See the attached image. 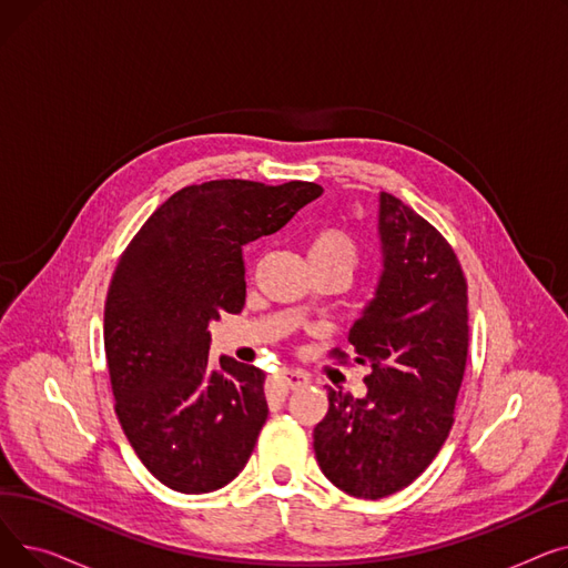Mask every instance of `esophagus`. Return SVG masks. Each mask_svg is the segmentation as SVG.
I'll use <instances>...</instances> for the list:
<instances>
[{
  "mask_svg": "<svg viewBox=\"0 0 568 568\" xmlns=\"http://www.w3.org/2000/svg\"><path fill=\"white\" fill-rule=\"evenodd\" d=\"M278 379L287 386V389H304V386L311 384V377L304 371H294V368L278 373Z\"/></svg>",
  "mask_w": 568,
  "mask_h": 568,
  "instance_id": "1",
  "label": "esophagus"
}]
</instances>
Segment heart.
Masks as SVG:
<instances>
[{
	"instance_id": "obj_1",
	"label": "heart",
	"mask_w": 568,
	"mask_h": 568,
	"mask_svg": "<svg viewBox=\"0 0 568 568\" xmlns=\"http://www.w3.org/2000/svg\"><path fill=\"white\" fill-rule=\"evenodd\" d=\"M308 262H347L354 266L356 246L347 232L338 227H320L308 236L306 244Z\"/></svg>"
}]
</instances>
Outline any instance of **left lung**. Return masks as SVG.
<instances>
[{
    "mask_svg": "<svg viewBox=\"0 0 568 568\" xmlns=\"http://www.w3.org/2000/svg\"><path fill=\"white\" fill-rule=\"evenodd\" d=\"M377 236L382 272L347 334L354 362L371 371L368 392L329 389L313 430L326 479L364 499L403 490L433 463L454 426L469 345L467 283L446 239L389 193H379Z\"/></svg>",
    "mask_w": 568,
    "mask_h": 568,
    "instance_id": "obj_1",
    "label": "left lung"
}]
</instances>
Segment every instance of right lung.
<instances>
[{
  "mask_svg": "<svg viewBox=\"0 0 568 568\" xmlns=\"http://www.w3.org/2000/svg\"><path fill=\"white\" fill-rule=\"evenodd\" d=\"M322 195L313 182L216 179L146 219L108 290L103 341L114 409L156 479L200 495L242 471L266 422L264 371L221 356L209 324L246 302L242 248Z\"/></svg>",
  "mask_w": 568,
  "mask_h": 568,
  "instance_id": "add662e5",
  "label": "right lung"
}]
</instances>
